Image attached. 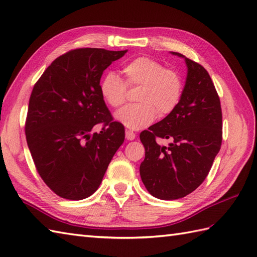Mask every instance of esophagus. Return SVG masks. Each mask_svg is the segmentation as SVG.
Masks as SVG:
<instances>
[{
  "label": "esophagus",
  "instance_id": "obj_1",
  "mask_svg": "<svg viewBox=\"0 0 257 257\" xmlns=\"http://www.w3.org/2000/svg\"><path fill=\"white\" fill-rule=\"evenodd\" d=\"M136 138V134L130 132V130H125V139L127 140H134Z\"/></svg>",
  "mask_w": 257,
  "mask_h": 257
}]
</instances>
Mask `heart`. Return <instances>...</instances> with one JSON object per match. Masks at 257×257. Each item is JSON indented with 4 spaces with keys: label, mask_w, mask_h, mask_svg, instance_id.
Returning a JSON list of instances; mask_svg holds the SVG:
<instances>
[{
    "label": "heart",
    "mask_w": 257,
    "mask_h": 257,
    "mask_svg": "<svg viewBox=\"0 0 257 257\" xmlns=\"http://www.w3.org/2000/svg\"><path fill=\"white\" fill-rule=\"evenodd\" d=\"M128 86H140L138 103L128 105L114 113L118 122L130 130H139L154 122L157 114L165 117L179 105L182 97L181 76L154 58L141 56L122 68ZM99 91L108 106L119 107L125 99L127 85L119 75L108 72L99 81Z\"/></svg>",
    "instance_id": "heart-1"
}]
</instances>
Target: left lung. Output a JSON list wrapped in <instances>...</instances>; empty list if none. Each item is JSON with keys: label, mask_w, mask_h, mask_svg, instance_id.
I'll return each instance as SVG.
<instances>
[{"label": "left lung", "mask_w": 257, "mask_h": 257, "mask_svg": "<svg viewBox=\"0 0 257 257\" xmlns=\"http://www.w3.org/2000/svg\"><path fill=\"white\" fill-rule=\"evenodd\" d=\"M170 53L187 65L181 100L166 118L140 134L146 149L140 177L149 193L161 200L193 192L204 181L222 144L221 102L209 73L182 54ZM157 138L172 143L160 146Z\"/></svg>", "instance_id": "left-lung-1"}]
</instances>
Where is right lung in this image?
Instances as JSON below:
<instances>
[{"mask_svg":"<svg viewBox=\"0 0 257 257\" xmlns=\"http://www.w3.org/2000/svg\"><path fill=\"white\" fill-rule=\"evenodd\" d=\"M124 51L77 48L56 58L35 84L25 124L37 172L47 187L68 200L88 198L99 187L124 140L99 91L109 65ZM103 123L100 133L92 128Z\"/></svg>","mask_w":257,"mask_h":257,"instance_id":"add662e5","label":"right lung"}]
</instances>
